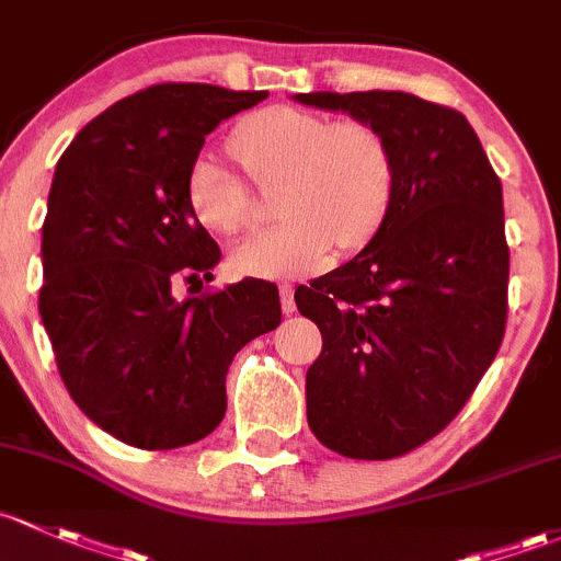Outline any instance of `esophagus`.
I'll use <instances>...</instances> for the list:
<instances>
[{
	"label": "esophagus",
	"instance_id": "esophagus-1",
	"mask_svg": "<svg viewBox=\"0 0 561 561\" xmlns=\"http://www.w3.org/2000/svg\"><path fill=\"white\" fill-rule=\"evenodd\" d=\"M279 298H282V311H285V314H293V311H296V287H293L290 282H282Z\"/></svg>",
	"mask_w": 561,
	"mask_h": 561
}]
</instances>
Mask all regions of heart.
I'll return each mask as SVG.
<instances>
[{"instance_id":"heart-1","label":"heart","mask_w":561,"mask_h":561,"mask_svg":"<svg viewBox=\"0 0 561 561\" xmlns=\"http://www.w3.org/2000/svg\"><path fill=\"white\" fill-rule=\"evenodd\" d=\"M228 152L252 185L274 191V228L241 241L231 263L250 276H304L322 268L330 247L365 244L387 215L394 187L392 141L363 117L328 121L311 110L274 104L241 117ZM185 204L209 233L252 226L250 191L215 156L202 152L185 174Z\"/></svg>"}]
</instances>
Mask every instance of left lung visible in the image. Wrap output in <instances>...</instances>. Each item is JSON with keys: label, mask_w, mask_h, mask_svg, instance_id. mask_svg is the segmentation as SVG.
Listing matches in <instances>:
<instances>
[{"label": "left lung", "mask_w": 561, "mask_h": 561, "mask_svg": "<svg viewBox=\"0 0 561 561\" xmlns=\"http://www.w3.org/2000/svg\"><path fill=\"white\" fill-rule=\"evenodd\" d=\"M296 99L376 123L394 150L379 231L296 293L322 333L306 374L309 427L341 457H403L462 411L503 344V185L462 112L400 91Z\"/></svg>", "instance_id": "left-lung-1"}]
</instances>
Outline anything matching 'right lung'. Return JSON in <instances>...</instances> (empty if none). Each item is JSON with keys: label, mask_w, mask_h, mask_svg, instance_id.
<instances>
[{"label": "right lung", "mask_w": 561, "mask_h": 561, "mask_svg": "<svg viewBox=\"0 0 561 561\" xmlns=\"http://www.w3.org/2000/svg\"><path fill=\"white\" fill-rule=\"evenodd\" d=\"M265 96L150 85L93 117L58 161L39 314L72 400L123 444L163 451L206 438L226 416L233 355L282 322L271 282L204 287L220 247L185 204L206 134ZM176 280L197 296L176 301Z\"/></svg>", "instance_id": "right-lung-1"}]
</instances>
